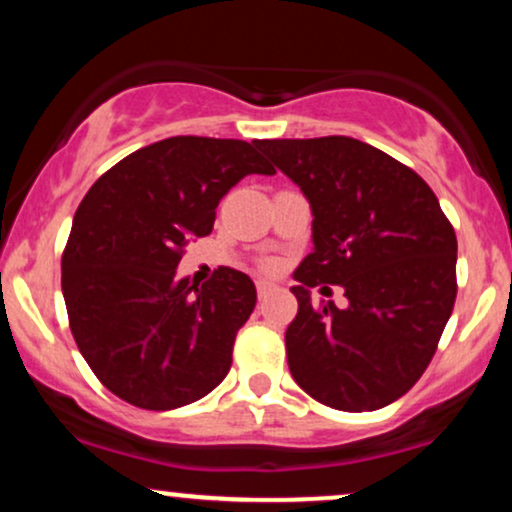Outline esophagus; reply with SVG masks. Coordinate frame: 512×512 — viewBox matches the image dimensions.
Listing matches in <instances>:
<instances>
[{"mask_svg": "<svg viewBox=\"0 0 512 512\" xmlns=\"http://www.w3.org/2000/svg\"><path fill=\"white\" fill-rule=\"evenodd\" d=\"M272 291H279V286H276L274 281L257 279V296L264 298V296H269V293H272Z\"/></svg>", "mask_w": 512, "mask_h": 512, "instance_id": "obj_1", "label": "esophagus"}]
</instances>
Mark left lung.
Instances as JSON below:
<instances>
[{"label": "left lung", "instance_id": "1", "mask_svg": "<svg viewBox=\"0 0 512 512\" xmlns=\"http://www.w3.org/2000/svg\"><path fill=\"white\" fill-rule=\"evenodd\" d=\"M257 149L301 187L313 211V252L291 286L293 380L332 409H383L421 378L448 325L455 231L431 187L375 146L320 137L264 139ZM317 283L342 285L345 308L315 306L309 289Z\"/></svg>", "mask_w": 512, "mask_h": 512}]
</instances>
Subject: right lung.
Returning a JSON list of instances; mask_svg holds the SVG:
<instances>
[{
    "instance_id": "obj_1",
    "label": "right lung",
    "mask_w": 512,
    "mask_h": 512,
    "mask_svg": "<svg viewBox=\"0 0 512 512\" xmlns=\"http://www.w3.org/2000/svg\"><path fill=\"white\" fill-rule=\"evenodd\" d=\"M252 173H274L257 142L170 137L122 158L76 209L62 255L69 327L96 378L134 407H185L226 378L255 284L221 267L197 289L175 269Z\"/></svg>"
}]
</instances>
